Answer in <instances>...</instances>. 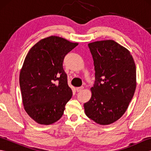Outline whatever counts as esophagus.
Here are the masks:
<instances>
[{"mask_svg": "<svg viewBox=\"0 0 151 151\" xmlns=\"http://www.w3.org/2000/svg\"><path fill=\"white\" fill-rule=\"evenodd\" d=\"M83 89H84V87H78V88H76V90L77 92H80L83 90Z\"/></svg>", "mask_w": 151, "mask_h": 151, "instance_id": "esophagus-1", "label": "esophagus"}]
</instances>
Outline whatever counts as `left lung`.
Segmentation results:
<instances>
[{
    "label": "left lung",
    "instance_id": "8db88e82",
    "mask_svg": "<svg viewBox=\"0 0 151 151\" xmlns=\"http://www.w3.org/2000/svg\"><path fill=\"white\" fill-rule=\"evenodd\" d=\"M93 59L95 81L91 97L84 105L87 116L107 125L127 110L136 88V68L130 51L114 40L88 44Z\"/></svg>",
    "mask_w": 151,
    "mask_h": 151
}]
</instances>
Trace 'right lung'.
<instances>
[{
  "instance_id": "add662e5",
  "label": "right lung",
  "mask_w": 151,
  "mask_h": 151,
  "mask_svg": "<svg viewBox=\"0 0 151 151\" xmlns=\"http://www.w3.org/2000/svg\"><path fill=\"white\" fill-rule=\"evenodd\" d=\"M78 44L49 36L35 44L25 58L19 75L22 104L38 124H51L63 115L73 94L63 62Z\"/></svg>"
}]
</instances>
